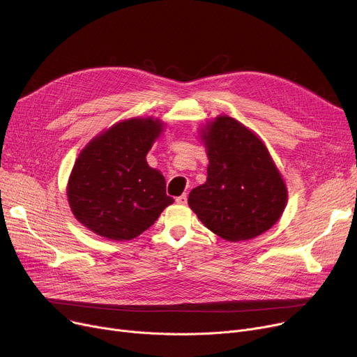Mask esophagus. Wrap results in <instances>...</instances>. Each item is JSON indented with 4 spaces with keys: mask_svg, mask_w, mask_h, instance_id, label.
Segmentation results:
<instances>
[{
    "mask_svg": "<svg viewBox=\"0 0 357 357\" xmlns=\"http://www.w3.org/2000/svg\"><path fill=\"white\" fill-rule=\"evenodd\" d=\"M176 202H177L178 204H185V203H187V195H181V196H178V197L176 199Z\"/></svg>",
    "mask_w": 357,
    "mask_h": 357,
    "instance_id": "obj_1",
    "label": "esophagus"
}]
</instances>
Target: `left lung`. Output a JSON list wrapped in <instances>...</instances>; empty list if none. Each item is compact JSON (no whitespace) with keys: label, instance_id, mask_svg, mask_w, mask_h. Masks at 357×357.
I'll list each match as a JSON object with an SVG mask.
<instances>
[{"label":"left lung","instance_id":"8db88e82","mask_svg":"<svg viewBox=\"0 0 357 357\" xmlns=\"http://www.w3.org/2000/svg\"><path fill=\"white\" fill-rule=\"evenodd\" d=\"M208 167L204 184L190 191L188 206L213 233L250 240L280 218L287 188L259 137L229 116L203 130Z\"/></svg>","mask_w":357,"mask_h":357}]
</instances>
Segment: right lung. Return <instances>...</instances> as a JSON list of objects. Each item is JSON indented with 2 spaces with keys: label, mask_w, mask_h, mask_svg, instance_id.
Wrapping results in <instances>:
<instances>
[{
  "label": "right lung",
  "mask_w": 357,
  "mask_h": 357,
  "mask_svg": "<svg viewBox=\"0 0 357 357\" xmlns=\"http://www.w3.org/2000/svg\"><path fill=\"white\" fill-rule=\"evenodd\" d=\"M161 131L162 123L157 119L124 120L79 153L67 197L81 225L109 240H131L173 204L166 193V180L146 160Z\"/></svg>",
  "instance_id": "add662e5"
}]
</instances>
